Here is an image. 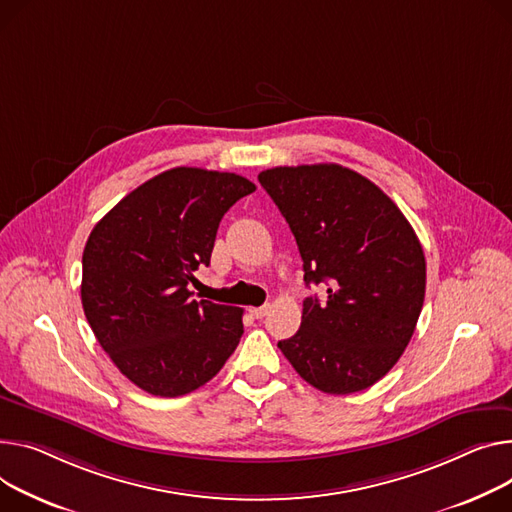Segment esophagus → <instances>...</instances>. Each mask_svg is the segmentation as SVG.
<instances>
[{
    "mask_svg": "<svg viewBox=\"0 0 512 512\" xmlns=\"http://www.w3.org/2000/svg\"><path fill=\"white\" fill-rule=\"evenodd\" d=\"M269 311V304H263V306H253V309H249V313L255 317V319H263Z\"/></svg>",
    "mask_w": 512,
    "mask_h": 512,
    "instance_id": "1",
    "label": "esophagus"
}]
</instances>
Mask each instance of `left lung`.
<instances>
[{
	"label": "left lung",
	"mask_w": 512,
	"mask_h": 512,
	"mask_svg": "<svg viewBox=\"0 0 512 512\" xmlns=\"http://www.w3.org/2000/svg\"><path fill=\"white\" fill-rule=\"evenodd\" d=\"M261 187L286 218L304 282L300 329L278 348L300 377L329 395L383 379L414 335L426 292V259L412 224L377 185L339 164L276 166Z\"/></svg>",
	"instance_id": "1"
}]
</instances>
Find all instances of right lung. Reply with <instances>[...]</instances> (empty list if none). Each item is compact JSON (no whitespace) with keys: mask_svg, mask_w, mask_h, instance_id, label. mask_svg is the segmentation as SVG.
I'll return each mask as SVG.
<instances>
[{"mask_svg":"<svg viewBox=\"0 0 512 512\" xmlns=\"http://www.w3.org/2000/svg\"><path fill=\"white\" fill-rule=\"evenodd\" d=\"M255 185L234 173L177 166L125 195L82 255L84 315L113 364L158 397L214 379L243 335V309L195 300L216 232Z\"/></svg>","mask_w":512,"mask_h":512,"instance_id":"obj_1","label":"right lung"}]
</instances>
